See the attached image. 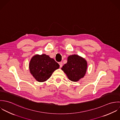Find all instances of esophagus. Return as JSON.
<instances>
[{
    "mask_svg": "<svg viewBox=\"0 0 120 120\" xmlns=\"http://www.w3.org/2000/svg\"><path fill=\"white\" fill-rule=\"evenodd\" d=\"M59 65H60V68H62V66H63L62 62H59Z\"/></svg>",
    "mask_w": 120,
    "mask_h": 120,
    "instance_id": "1",
    "label": "esophagus"
}]
</instances>
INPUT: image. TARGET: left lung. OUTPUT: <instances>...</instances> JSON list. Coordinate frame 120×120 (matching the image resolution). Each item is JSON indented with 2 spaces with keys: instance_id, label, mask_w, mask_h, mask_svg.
Returning a JSON list of instances; mask_svg holds the SVG:
<instances>
[{
  "instance_id": "1",
  "label": "left lung",
  "mask_w": 120,
  "mask_h": 120,
  "mask_svg": "<svg viewBox=\"0 0 120 120\" xmlns=\"http://www.w3.org/2000/svg\"><path fill=\"white\" fill-rule=\"evenodd\" d=\"M87 69V61L77 54L69 56L67 63L61 68L69 79L73 82H77L84 78Z\"/></svg>"
}]
</instances>
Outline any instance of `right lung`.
Instances as JSON below:
<instances>
[{"label": "right lung", "mask_w": 120, "mask_h": 120, "mask_svg": "<svg viewBox=\"0 0 120 120\" xmlns=\"http://www.w3.org/2000/svg\"><path fill=\"white\" fill-rule=\"evenodd\" d=\"M59 67L60 65L54 59L45 54L34 55L29 63L30 73L39 82L47 81Z\"/></svg>", "instance_id": "1"}]
</instances>
